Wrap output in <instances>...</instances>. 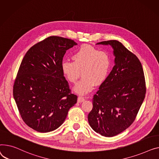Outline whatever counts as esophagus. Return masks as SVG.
Returning a JSON list of instances; mask_svg holds the SVG:
<instances>
[{"mask_svg": "<svg viewBox=\"0 0 159 159\" xmlns=\"http://www.w3.org/2000/svg\"><path fill=\"white\" fill-rule=\"evenodd\" d=\"M84 101H85V98H84V97L79 96L78 98V102H83Z\"/></svg>", "mask_w": 159, "mask_h": 159, "instance_id": "34e87169", "label": "esophagus"}]
</instances>
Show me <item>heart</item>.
Listing matches in <instances>:
<instances>
[{
    "instance_id": "heart-1",
    "label": "heart",
    "mask_w": 159,
    "mask_h": 159,
    "mask_svg": "<svg viewBox=\"0 0 159 159\" xmlns=\"http://www.w3.org/2000/svg\"><path fill=\"white\" fill-rule=\"evenodd\" d=\"M72 58L73 61L62 62L61 70L71 83H76L82 72L83 78L74 87L78 94H87L95 84L101 85L107 79L111 65V57L107 51L83 45L73 52Z\"/></svg>"
}]
</instances>
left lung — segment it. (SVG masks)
Segmentation results:
<instances>
[{"label": "left lung", "mask_w": 159, "mask_h": 159, "mask_svg": "<svg viewBox=\"0 0 159 159\" xmlns=\"http://www.w3.org/2000/svg\"><path fill=\"white\" fill-rule=\"evenodd\" d=\"M97 44L112 47L115 65L93 96L88 120L96 132L110 137L134 123L145 98L146 81L141 61L122 43L111 40Z\"/></svg>", "instance_id": "1"}]
</instances>
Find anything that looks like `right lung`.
Instances as JSON below:
<instances>
[{
  "mask_svg": "<svg viewBox=\"0 0 159 159\" xmlns=\"http://www.w3.org/2000/svg\"><path fill=\"white\" fill-rule=\"evenodd\" d=\"M77 43L52 36L28 50L15 78L13 94L24 122L46 133L59 128L77 102L61 70L66 51Z\"/></svg>",
  "mask_w": 159,
  "mask_h": 159,
  "instance_id": "right-lung-1",
  "label": "right lung"
}]
</instances>
